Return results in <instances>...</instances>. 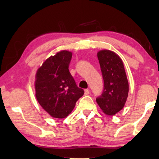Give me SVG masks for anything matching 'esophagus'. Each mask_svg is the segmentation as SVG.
<instances>
[{
  "instance_id": "34e87169",
  "label": "esophagus",
  "mask_w": 159,
  "mask_h": 159,
  "mask_svg": "<svg viewBox=\"0 0 159 159\" xmlns=\"http://www.w3.org/2000/svg\"><path fill=\"white\" fill-rule=\"evenodd\" d=\"M84 92H85V95H88V94L90 93V90H88V89H85V90H84Z\"/></svg>"
}]
</instances>
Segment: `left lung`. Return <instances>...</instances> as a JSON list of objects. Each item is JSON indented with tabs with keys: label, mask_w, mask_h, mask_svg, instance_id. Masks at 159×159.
Segmentation results:
<instances>
[{
	"label": "left lung",
	"mask_w": 159,
	"mask_h": 159,
	"mask_svg": "<svg viewBox=\"0 0 159 159\" xmlns=\"http://www.w3.org/2000/svg\"><path fill=\"white\" fill-rule=\"evenodd\" d=\"M98 58L104 79V90L96 102L104 114L114 116L124 107L128 96L124 65L121 58L109 50H99Z\"/></svg>",
	"instance_id": "left-lung-1"
}]
</instances>
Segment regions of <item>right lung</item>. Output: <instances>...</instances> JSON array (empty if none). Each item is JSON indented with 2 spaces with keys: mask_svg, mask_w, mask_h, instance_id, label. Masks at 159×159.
I'll return each mask as SVG.
<instances>
[{
  "mask_svg": "<svg viewBox=\"0 0 159 159\" xmlns=\"http://www.w3.org/2000/svg\"><path fill=\"white\" fill-rule=\"evenodd\" d=\"M71 57V52L61 50L48 57L36 71V99L53 118H66L84 94V90L77 87L69 72Z\"/></svg>",
  "mask_w": 159,
  "mask_h": 159,
  "instance_id": "add662e5",
  "label": "right lung"
}]
</instances>
